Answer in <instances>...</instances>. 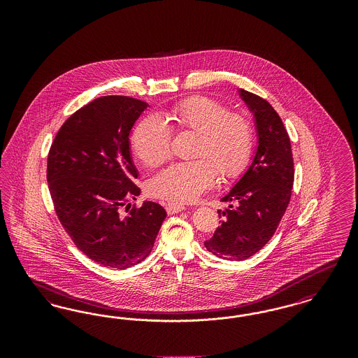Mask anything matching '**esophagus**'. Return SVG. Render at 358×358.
<instances>
[{"label": "esophagus", "instance_id": "esophagus-1", "mask_svg": "<svg viewBox=\"0 0 358 358\" xmlns=\"http://www.w3.org/2000/svg\"><path fill=\"white\" fill-rule=\"evenodd\" d=\"M165 209H166V212H168L169 215H173V213H178V212H181V210H185V205L180 204V203H174V201H168V203L165 204Z\"/></svg>", "mask_w": 358, "mask_h": 358}]
</instances>
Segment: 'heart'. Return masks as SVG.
<instances>
[{
  "mask_svg": "<svg viewBox=\"0 0 358 358\" xmlns=\"http://www.w3.org/2000/svg\"><path fill=\"white\" fill-rule=\"evenodd\" d=\"M180 130L197 133L194 159L171 164L149 181V193L174 203L196 200L219 177L227 181L247 168L254 150V127L248 117L227 111L222 103L190 96L174 104L166 114ZM171 133L158 115L141 120L133 134V149L148 166H157L171 155Z\"/></svg>",
  "mask_w": 358,
  "mask_h": 358,
  "instance_id": "obj_1",
  "label": "heart"
}]
</instances>
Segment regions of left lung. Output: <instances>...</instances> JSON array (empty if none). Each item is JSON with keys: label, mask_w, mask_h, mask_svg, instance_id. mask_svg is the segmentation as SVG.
Wrapping results in <instances>:
<instances>
[{"label": "left lung", "mask_w": 358, "mask_h": 358, "mask_svg": "<svg viewBox=\"0 0 358 358\" xmlns=\"http://www.w3.org/2000/svg\"><path fill=\"white\" fill-rule=\"evenodd\" d=\"M255 118L257 148L251 165L222 197L231 203L213 236L204 243L213 255L244 260L273 238L291 199L294 161L285 124L266 99L245 90L238 91Z\"/></svg>", "instance_id": "obj_1"}]
</instances>
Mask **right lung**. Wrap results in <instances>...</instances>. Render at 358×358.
<instances>
[{
    "label": "right lung",
    "instance_id": "1",
    "mask_svg": "<svg viewBox=\"0 0 358 358\" xmlns=\"http://www.w3.org/2000/svg\"><path fill=\"white\" fill-rule=\"evenodd\" d=\"M148 103L110 95L85 104L63 123L48 154L47 181L56 215L91 260L124 270L145 260L166 210L126 205L141 189L130 131Z\"/></svg>",
    "mask_w": 358,
    "mask_h": 358
}]
</instances>
